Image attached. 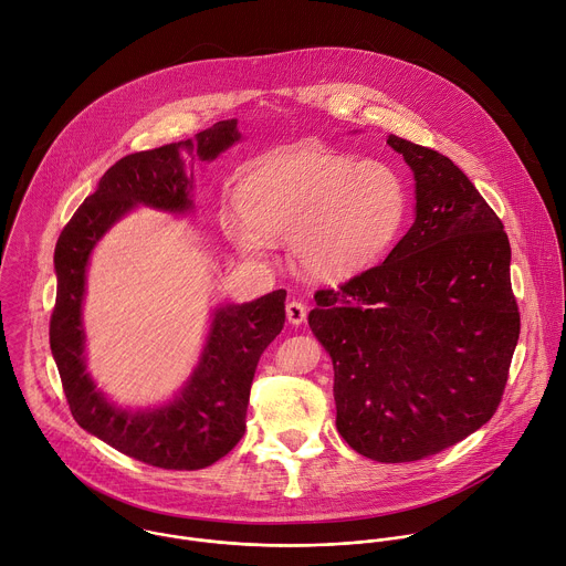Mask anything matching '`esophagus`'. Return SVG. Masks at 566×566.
Wrapping results in <instances>:
<instances>
[{"label": "esophagus", "instance_id": "esophagus-1", "mask_svg": "<svg viewBox=\"0 0 566 566\" xmlns=\"http://www.w3.org/2000/svg\"><path fill=\"white\" fill-rule=\"evenodd\" d=\"M306 313H308V308H306V304H304L302 300H291V302L286 304V317H289V322L295 324V326L306 319Z\"/></svg>", "mask_w": 566, "mask_h": 566}]
</instances>
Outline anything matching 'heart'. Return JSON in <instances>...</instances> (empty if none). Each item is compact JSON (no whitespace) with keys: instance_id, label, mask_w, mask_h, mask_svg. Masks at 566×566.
Returning <instances> with one entry per match:
<instances>
[{"instance_id":"obj_1","label":"heart","mask_w":566,"mask_h":566,"mask_svg":"<svg viewBox=\"0 0 566 566\" xmlns=\"http://www.w3.org/2000/svg\"><path fill=\"white\" fill-rule=\"evenodd\" d=\"M235 202L242 218H224V233L244 255L264 258L269 238L286 240L306 275L344 282L394 247L409 188L391 164L295 144L264 155L240 179Z\"/></svg>"}]
</instances>
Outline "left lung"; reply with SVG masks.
Here are the masks:
<instances>
[{
  "mask_svg": "<svg viewBox=\"0 0 566 566\" xmlns=\"http://www.w3.org/2000/svg\"><path fill=\"white\" fill-rule=\"evenodd\" d=\"M416 222L387 260L319 289L308 326L333 359L337 431L378 462L436 455L486 424L520 337L500 218L442 153L389 135Z\"/></svg>",
  "mask_w": 566,
  "mask_h": 566,
  "instance_id": "obj_1",
  "label": "left lung"
}]
</instances>
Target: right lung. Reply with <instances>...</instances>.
Segmentation results:
<instances>
[{
	"label": "right lung",
	"mask_w": 566,
	"mask_h": 566,
	"mask_svg": "<svg viewBox=\"0 0 566 566\" xmlns=\"http://www.w3.org/2000/svg\"><path fill=\"white\" fill-rule=\"evenodd\" d=\"M238 139V119H224L196 139L122 157L75 211L55 247L57 297L51 315V350L71 413L84 431L150 467L205 469L242 440L258 361L284 328L286 291L216 308L200 364L179 398L161 409L122 411L95 389L86 373L82 300L88 255L135 205L170 213L193 209V175L184 170L186 157L200 155L211 161Z\"/></svg>",
	"instance_id": "right-lung-1"
}]
</instances>
